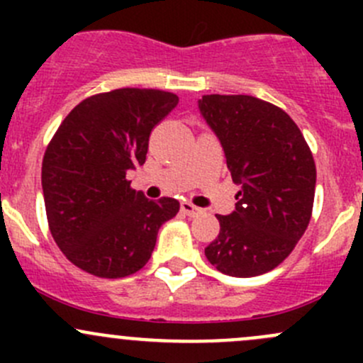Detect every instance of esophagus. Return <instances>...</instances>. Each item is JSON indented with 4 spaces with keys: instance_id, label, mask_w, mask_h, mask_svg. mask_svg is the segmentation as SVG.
Returning <instances> with one entry per match:
<instances>
[{
    "instance_id": "esophagus-1",
    "label": "esophagus",
    "mask_w": 363,
    "mask_h": 363,
    "mask_svg": "<svg viewBox=\"0 0 363 363\" xmlns=\"http://www.w3.org/2000/svg\"><path fill=\"white\" fill-rule=\"evenodd\" d=\"M181 211L184 212L186 216H189V218H195V216L202 214V208L195 207V205L189 203V202H182V203H181Z\"/></svg>"
}]
</instances>
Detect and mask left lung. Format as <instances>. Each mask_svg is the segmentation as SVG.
<instances>
[{
  "label": "left lung",
  "mask_w": 363,
  "mask_h": 363,
  "mask_svg": "<svg viewBox=\"0 0 363 363\" xmlns=\"http://www.w3.org/2000/svg\"><path fill=\"white\" fill-rule=\"evenodd\" d=\"M199 108L240 186L235 211L216 216L219 235L205 247L226 276L252 277L288 258L311 221L316 167L286 112L247 94H205Z\"/></svg>",
  "instance_id": "obj_1"
}]
</instances>
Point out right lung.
Listing matches in <instances>:
<instances>
[{
  "label": "right lung",
  "mask_w": 363,
  "mask_h": 363,
  "mask_svg": "<svg viewBox=\"0 0 363 363\" xmlns=\"http://www.w3.org/2000/svg\"><path fill=\"white\" fill-rule=\"evenodd\" d=\"M179 104L158 89H113L80 101L65 117L42 163V189L54 240L73 265L107 279L138 272L158 230L179 212L130 188L128 170L145 163L152 128Z\"/></svg>",
  "instance_id": "right-lung-1"
}]
</instances>
